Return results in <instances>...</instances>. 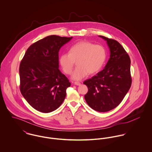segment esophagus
Listing matches in <instances>:
<instances>
[{
  "label": "esophagus",
  "mask_w": 152,
  "mask_h": 152,
  "mask_svg": "<svg viewBox=\"0 0 152 152\" xmlns=\"http://www.w3.org/2000/svg\"><path fill=\"white\" fill-rule=\"evenodd\" d=\"M74 84L75 85H76V86H81V83H80V82H74Z\"/></svg>",
  "instance_id": "1"
}]
</instances>
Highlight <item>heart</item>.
<instances>
[{
    "label": "heart",
    "instance_id": "obj_1",
    "mask_svg": "<svg viewBox=\"0 0 152 152\" xmlns=\"http://www.w3.org/2000/svg\"><path fill=\"white\" fill-rule=\"evenodd\" d=\"M107 58L105 48L99 44L81 41L72 45L69 53H63L60 57V64L66 74H71L77 61L78 67L72 74L74 80H80L89 73L98 72Z\"/></svg>",
    "mask_w": 152,
    "mask_h": 152
}]
</instances>
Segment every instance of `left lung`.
<instances>
[{
    "label": "left lung",
    "instance_id": "obj_1",
    "mask_svg": "<svg viewBox=\"0 0 152 152\" xmlns=\"http://www.w3.org/2000/svg\"><path fill=\"white\" fill-rule=\"evenodd\" d=\"M110 49V58L101 71L84 82L88 91L84 98L95 110L108 112L118 107L132 85L130 59L122 45L115 40L99 36Z\"/></svg>",
    "mask_w": 152,
    "mask_h": 152
}]
</instances>
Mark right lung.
I'll return each instance as SVG.
<instances>
[{"label": "right lung", "instance_id": "1", "mask_svg": "<svg viewBox=\"0 0 152 152\" xmlns=\"http://www.w3.org/2000/svg\"><path fill=\"white\" fill-rule=\"evenodd\" d=\"M72 37L51 35L32 44L19 66L20 90L35 109L48 113L59 108L71 83L58 69V52Z\"/></svg>", "mask_w": 152, "mask_h": 152}]
</instances>
